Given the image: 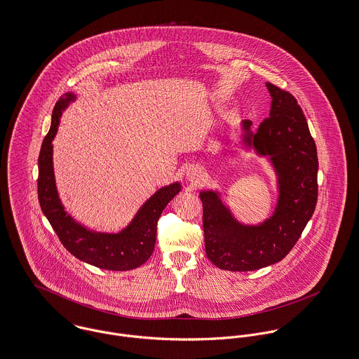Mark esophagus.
<instances>
[{"instance_id":"obj_1","label":"esophagus","mask_w":359,"mask_h":359,"mask_svg":"<svg viewBox=\"0 0 359 359\" xmlns=\"http://www.w3.org/2000/svg\"><path fill=\"white\" fill-rule=\"evenodd\" d=\"M202 176H203V175H202L201 169H198V168H195V166H191V168H189V169L186 170V177H187L189 182L196 183V182L202 180Z\"/></svg>"}]
</instances>
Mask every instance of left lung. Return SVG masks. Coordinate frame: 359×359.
I'll return each instance as SVG.
<instances>
[{"label":"left lung","mask_w":359,"mask_h":359,"mask_svg":"<svg viewBox=\"0 0 359 359\" xmlns=\"http://www.w3.org/2000/svg\"><path fill=\"white\" fill-rule=\"evenodd\" d=\"M269 117L255 133L242 121L241 146L269 161L276 175L277 202L272 216L243 224L222 202L217 190L199 193L208 258L220 269L257 271L281 261L298 242L317 203L318 158L304 111L297 100L272 83Z\"/></svg>","instance_id":"8db88e82"}]
</instances>
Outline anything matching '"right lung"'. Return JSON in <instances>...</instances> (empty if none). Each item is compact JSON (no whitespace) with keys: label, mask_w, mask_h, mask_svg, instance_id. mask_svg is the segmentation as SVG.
Masks as SVG:
<instances>
[{"label":"right lung","mask_w":359,"mask_h":359,"mask_svg":"<svg viewBox=\"0 0 359 359\" xmlns=\"http://www.w3.org/2000/svg\"><path fill=\"white\" fill-rule=\"evenodd\" d=\"M75 100V93H67L57 101L50 130L42 142L38 158V199L41 209L62 246L78 259L108 271L135 269L150 258L156 245L157 221L166 205L182 190V184L175 182L157 190L139 208L131 222L117 233L97 232L75 220L65 212L55 187L52 143L62 111Z\"/></svg>","instance_id":"add662e5"}]
</instances>
